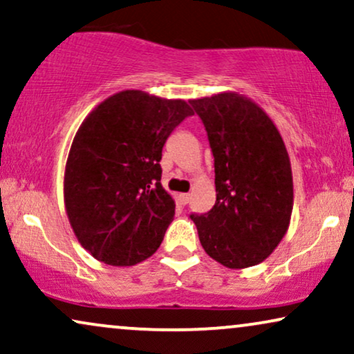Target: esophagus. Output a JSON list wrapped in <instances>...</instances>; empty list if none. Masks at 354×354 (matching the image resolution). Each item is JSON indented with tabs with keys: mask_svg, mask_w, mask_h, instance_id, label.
<instances>
[{
	"mask_svg": "<svg viewBox=\"0 0 354 354\" xmlns=\"http://www.w3.org/2000/svg\"><path fill=\"white\" fill-rule=\"evenodd\" d=\"M189 199H191V194H180V202L183 205H186L187 202H189Z\"/></svg>",
	"mask_w": 354,
	"mask_h": 354,
	"instance_id": "obj_1",
	"label": "esophagus"
}]
</instances>
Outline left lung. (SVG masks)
Here are the masks:
<instances>
[{"mask_svg": "<svg viewBox=\"0 0 354 354\" xmlns=\"http://www.w3.org/2000/svg\"><path fill=\"white\" fill-rule=\"evenodd\" d=\"M214 155L215 205L191 214L204 251L228 268L270 256L290 225L293 178L288 152L256 103L225 92L191 100Z\"/></svg>", "mask_w": 354, "mask_h": 354, "instance_id": "obj_1", "label": "left lung"}]
</instances>
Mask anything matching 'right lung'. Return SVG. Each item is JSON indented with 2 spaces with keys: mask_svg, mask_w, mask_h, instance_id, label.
Segmentation results:
<instances>
[{
  "mask_svg": "<svg viewBox=\"0 0 354 354\" xmlns=\"http://www.w3.org/2000/svg\"><path fill=\"white\" fill-rule=\"evenodd\" d=\"M194 113L183 100L124 91L86 118L71 145L64 202L79 243L108 266L152 256L174 216L162 187V150Z\"/></svg>",
  "mask_w": 354,
  "mask_h": 354,
  "instance_id": "1",
  "label": "right lung"
}]
</instances>
